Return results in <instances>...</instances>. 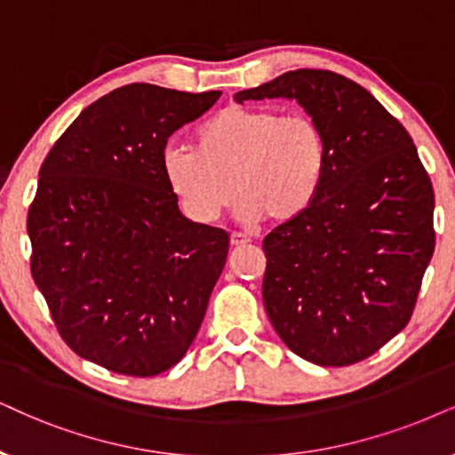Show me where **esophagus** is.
<instances>
[{"label":"esophagus","instance_id":"obj_1","mask_svg":"<svg viewBox=\"0 0 455 455\" xmlns=\"http://www.w3.org/2000/svg\"><path fill=\"white\" fill-rule=\"evenodd\" d=\"M231 243H233V247H243V245H250L251 239H247L245 235H241V233H231Z\"/></svg>","mask_w":455,"mask_h":455}]
</instances>
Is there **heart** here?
<instances>
[{
  "label": "heart",
  "mask_w": 455,
  "mask_h": 455,
  "mask_svg": "<svg viewBox=\"0 0 455 455\" xmlns=\"http://www.w3.org/2000/svg\"><path fill=\"white\" fill-rule=\"evenodd\" d=\"M161 170L195 222L210 224L239 197L243 224L291 222L317 199L327 170L325 134L307 115L227 107L197 130V148L168 147Z\"/></svg>",
  "instance_id": "obj_1"
}]
</instances>
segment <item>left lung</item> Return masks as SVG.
Returning a JSON list of instances; mask_svg holds the SVG:
<instances>
[{"label":"left lung","mask_w":455,"mask_h":455,"mask_svg":"<svg viewBox=\"0 0 455 455\" xmlns=\"http://www.w3.org/2000/svg\"><path fill=\"white\" fill-rule=\"evenodd\" d=\"M296 100L325 134L313 205L262 241V300L285 347L323 367L363 361L410 321L435 251V193L407 130L348 77L298 68L235 100Z\"/></svg>","instance_id":"obj_1"}]
</instances>
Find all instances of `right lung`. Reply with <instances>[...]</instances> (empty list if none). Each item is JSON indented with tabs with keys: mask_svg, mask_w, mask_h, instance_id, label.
Listing matches in <instances>:
<instances>
[{
	"mask_svg": "<svg viewBox=\"0 0 455 455\" xmlns=\"http://www.w3.org/2000/svg\"><path fill=\"white\" fill-rule=\"evenodd\" d=\"M218 99L124 85L85 107L39 170L31 273L62 340L92 363L157 376L197 336L228 233L182 216L161 155Z\"/></svg>",
	"mask_w": 455,
	"mask_h": 455,
	"instance_id": "add662e5",
	"label": "right lung"
}]
</instances>
